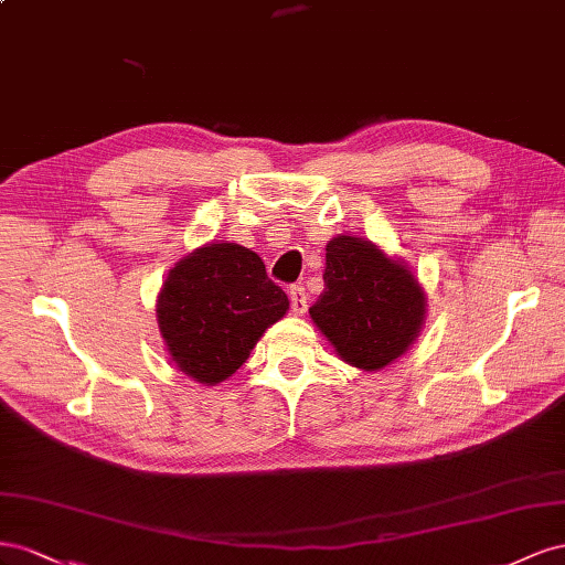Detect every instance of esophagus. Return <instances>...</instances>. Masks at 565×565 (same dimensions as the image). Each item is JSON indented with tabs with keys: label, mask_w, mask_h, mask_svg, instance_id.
<instances>
[{
	"label": "esophagus",
	"mask_w": 565,
	"mask_h": 565,
	"mask_svg": "<svg viewBox=\"0 0 565 565\" xmlns=\"http://www.w3.org/2000/svg\"><path fill=\"white\" fill-rule=\"evenodd\" d=\"M288 298H291L294 315H302L305 310H308V294H305L302 286H291V291H288Z\"/></svg>",
	"instance_id": "34e87169"
}]
</instances>
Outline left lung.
Instances as JSON below:
<instances>
[{"instance_id": "obj_1", "label": "left lung", "mask_w": 565, "mask_h": 565, "mask_svg": "<svg viewBox=\"0 0 565 565\" xmlns=\"http://www.w3.org/2000/svg\"><path fill=\"white\" fill-rule=\"evenodd\" d=\"M424 315V291L405 265L354 236L327 246L324 294L310 317L343 362L366 372L391 364L407 352Z\"/></svg>"}]
</instances>
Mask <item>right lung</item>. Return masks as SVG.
<instances>
[{
  "label": "right lung",
  "mask_w": 565,
  "mask_h": 565,
  "mask_svg": "<svg viewBox=\"0 0 565 565\" xmlns=\"http://www.w3.org/2000/svg\"><path fill=\"white\" fill-rule=\"evenodd\" d=\"M286 310L288 298L260 257L238 244H211L170 269L156 315L180 372L215 385L248 360Z\"/></svg>",
  "instance_id": "obj_1"
}]
</instances>
